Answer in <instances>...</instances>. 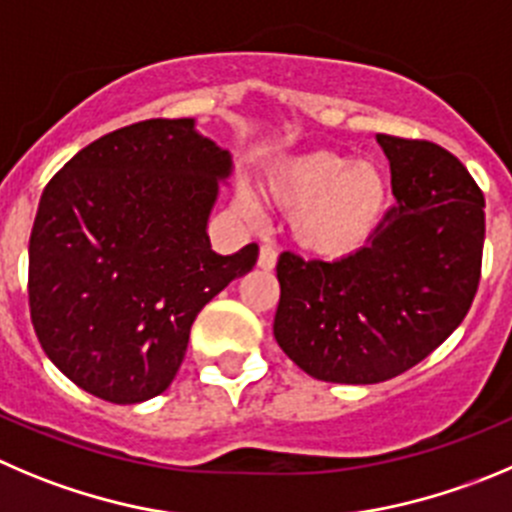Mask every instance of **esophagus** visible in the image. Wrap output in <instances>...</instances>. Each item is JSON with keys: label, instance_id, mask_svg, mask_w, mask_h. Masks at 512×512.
<instances>
[{"label": "esophagus", "instance_id": "obj_1", "mask_svg": "<svg viewBox=\"0 0 512 512\" xmlns=\"http://www.w3.org/2000/svg\"><path fill=\"white\" fill-rule=\"evenodd\" d=\"M275 262H278V250H275L272 245H262L257 265H260L262 270H272V267H275Z\"/></svg>", "mask_w": 512, "mask_h": 512}]
</instances>
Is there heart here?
<instances>
[{
    "label": "heart",
    "mask_w": 512,
    "mask_h": 512,
    "mask_svg": "<svg viewBox=\"0 0 512 512\" xmlns=\"http://www.w3.org/2000/svg\"><path fill=\"white\" fill-rule=\"evenodd\" d=\"M265 194L293 212L295 240L318 257H348L366 245L386 204V184L371 161L331 151L293 156L267 174ZM250 212H255L247 202Z\"/></svg>",
    "instance_id": "heart-1"
}]
</instances>
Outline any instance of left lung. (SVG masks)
<instances>
[{"instance_id":"obj_1","label":"left lung","mask_w":512,"mask_h":512,"mask_svg":"<svg viewBox=\"0 0 512 512\" xmlns=\"http://www.w3.org/2000/svg\"><path fill=\"white\" fill-rule=\"evenodd\" d=\"M396 204L341 260H278L275 341L313 379L379 384L427 358L475 300L485 197L432 141L379 133Z\"/></svg>"}]
</instances>
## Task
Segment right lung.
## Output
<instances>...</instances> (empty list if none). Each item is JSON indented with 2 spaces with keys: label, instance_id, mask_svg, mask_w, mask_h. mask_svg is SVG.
I'll return each mask as SVG.
<instances>
[{
  "label": "right lung",
  "instance_id": "add662e5",
  "mask_svg": "<svg viewBox=\"0 0 512 512\" xmlns=\"http://www.w3.org/2000/svg\"><path fill=\"white\" fill-rule=\"evenodd\" d=\"M232 156L191 118L98 138L45 186L30 234V315L47 358L111 404L169 389L199 310L255 267L217 255L207 219Z\"/></svg>",
  "mask_w": 512,
  "mask_h": 512
}]
</instances>
